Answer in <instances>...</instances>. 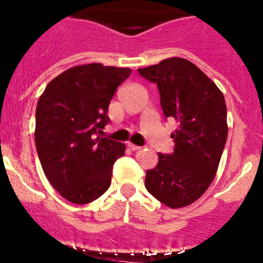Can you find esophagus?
Returning <instances> with one entry per match:
<instances>
[{"label": "esophagus", "instance_id": "34e87169", "mask_svg": "<svg viewBox=\"0 0 263 263\" xmlns=\"http://www.w3.org/2000/svg\"><path fill=\"white\" fill-rule=\"evenodd\" d=\"M128 148L131 149V151H137V149H140L141 147L140 146H137V145H134V143H128Z\"/></svg>", "mask_w": 263, "mask_h": 263}]
</instances>
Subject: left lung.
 Instances as JSON below:
<instances>
[{"label":"left lung","instance_id":"obj_1","mask_svg":"<svg viewBox=\"0 0 263 263\" xmlns=\"http://www.w3.org/2000/svg\"><path fill=\"white\" fill-rule=\"evenodd\" d=\"M137 72L157 85L164 118L177 122L171 134L174 152H158L145 186L171 209L189 206L206 192L217 172L229 131L224 97L197 66L180 57Z\"/></svg>","mask_w":263,"mask_h":263}]
</instances>
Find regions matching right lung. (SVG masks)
<instances>
[{
    "mask_svg": "<svg viewBox=\"0 0 263 263\" xmlns=\"http://www.w3.org/2000/svg\"><path fill=\"white\" fill-rule=\"evenodd\" d=\"M129 68L101 63L76 66L47 85L36 108L37 155L62 197L77 204L95 201L108 190L114 163L125 145L99 136L109 122L107 109Z\"/></svg>",
    "mask_w": 263,
    "mask_h": 263,
    "instance_id": "obj_1",
    "label": "right lung"
}]
</instances>
